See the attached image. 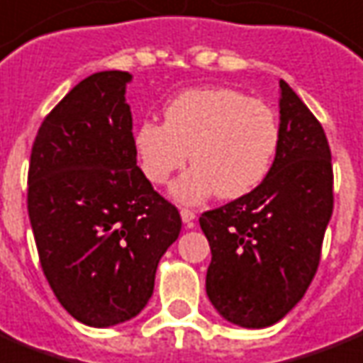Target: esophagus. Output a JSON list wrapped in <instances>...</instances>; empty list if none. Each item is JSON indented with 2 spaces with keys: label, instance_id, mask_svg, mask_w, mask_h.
Instances as JSON below:
<instances>
[{
  "label": "esophagus",
  "instance_id": "obj_1",
  "mask_svg": "<svg viewBox=\"0 0 363 363\" xmlns=\"http://www.w3.org/2000/svg\"><path fill=\"white\" fill-rule=\"evenodd\" d=\"M181 218H182V223H184V225L192 226L194 218H196V213L190 211V209H181Z\"/></svg>",
  "mask_w": 363,
  "mask_h": 363
}]
</instances>
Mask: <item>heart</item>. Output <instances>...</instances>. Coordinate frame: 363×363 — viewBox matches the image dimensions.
<instances>
[{"label": "heart", "mask_w": 363, "mask_h": 363, "mask_svg": "<svg viewBox=\"0 0 363 363\" xmlns=\"http://www.w3.org/2000/svg\"><path fill=\"white\" fill-rule=\"evenodd\" d=\"M163 116L165 123L145 120L135 127L133 148L154 184L169 181L190 156L194 167L169 188L182 203L251 192L268 175L280 146L272 108L230 87L182 91L165 102Z\"/></svg>", "instance_id": "b5f03b06"}]
</instances>
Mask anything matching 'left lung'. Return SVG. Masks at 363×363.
I'll list each match as a JSON object with an SVG mask.
<instances>
[{"label": "left lung", "mask_w": 363, "mask_h": 363, "mask_svg": "<svg viewBox=\"0 0 363 363\" xmlns=\"http://www.w3.org/2000/svg\"><path fill=\"white\" fill-rule=\"evenodd\" d=\"M333 213L328 138L297 93L280 82V146L255 190L206 211L211 247L206 291L226 322L262 329L303 298Z\"/></svg>", "instance_id": "obj_1"}]
</instances>
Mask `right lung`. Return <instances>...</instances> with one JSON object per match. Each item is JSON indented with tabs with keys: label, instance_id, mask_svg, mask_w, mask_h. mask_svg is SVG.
Returning a JSON list of instances; mask_svg holds the SVG:
<instances>
[{
	"label": "right lung",
	"instance_id": "obj_1",
	"mask_svg": "<svg viewBox=\"0 0 363 363\" xmlns=\"http://www.w3.org/2000/svg\"><path fill=\"white\" fill-rule=\"evenodd\" d=\"M131 79L106 70L77 83L43 120L30 156L28 215L41 268L59 303L91 328L145 308L182 226L137 165Z\"/></svg>",
	"mask_w": 363,
	"mask_h": 363
}]
</instances>
